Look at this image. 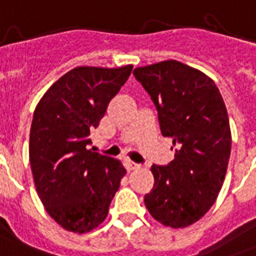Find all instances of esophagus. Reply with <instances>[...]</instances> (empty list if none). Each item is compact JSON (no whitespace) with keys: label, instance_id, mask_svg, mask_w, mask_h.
I'll return each instance as SVG.
<instances>
[{"label":"esophagus","instance_id":"1","mask_svg":"<svg viewBox=\"0 0 256 256\" xmlns=\"http://www.w3.org/2000/svg\"><path fill=\"white\" fill-rule=\"evenodd\" d=\"M124 166H126V170L128 171H133V170H137V168H140V164H137V162H132V160H126L124 162Z\"/></svg>","mask_w":256,"mask_h":256}]
</instances>
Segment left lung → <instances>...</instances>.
I'll return each mask as SVG.
<instances>
[{
  "label": "left lung",
  "mask_w": 256,
  "mask_h": 256,
  "mask_svg": "<svg viewBox=\"0 0 256 256\" xmlns=\"http://www.w3.org/2000/svg\"><path fill=\"white\" fill-rule=\"evenodd\" d=\"M133 74L175 146L171 162L150 168L154 184L145 206L158 222L184 228L214 204L226 174L232 140L224 100L212 78L178 60L137 68Z\"/></svg>",
  "instance_id": "obj_1"
}]
</instances>
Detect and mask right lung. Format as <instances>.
I'll return each instance as SVG.
<instances>
[{
	"mask_svg": "<svg viewBox=\"0 0 256 256\" xmlns=\"http://www.w3.org/2000/svg\"><path fill=\"white\" fill-rule=\"evenodd\" d=\"M133 66H81L51 85L38 104L30 134V162L47 213L66 230L102 224L126 170L119 160L88 149L110 102Z\"/></svg>",
	"mask_w": 256,
	"mask_h": 256,
	"instance_id": "obj_1",
	"label": "right lung"
}]
</instances>
